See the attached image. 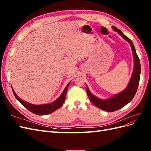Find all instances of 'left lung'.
Segmentation results:
<instances>
[{
    "label": "left lung",
    "instance_id": "1",
    "mask_svg": "<svg viewBox=\"0 0 151 151\" xmlns=\"http://www.w3.org/2000/svg\"><path fill=\"white\" fill-rule=\"evenodd\" d=\"M112 28L114 31L118 32L119 35L127 41L129 44L130 45L133 55V59H134V66H133L131 78L125 89L120 93L114 95L113 96L107 99H101L95 96L90 91L88 86L87 85V93L90 101L92 102L93 104L99 109L107 112H113L121 109L133 99L137 92L138 86L139 84L140 75V60L136 53L135 47L133 45L132 41L130 38L124 35L122 31H120L114 26H113Z\"/></svg>",
    "mask_w": 151,
    "mask_h": 151
}]
</instances>
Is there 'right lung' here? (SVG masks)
<instances>
[{
	"label": "right lung",
	"instance_id": "add662e5",
	"mask_svg": "<svg viewBox=\"0 0 151 151\" xmlns=\"http://www.w3.org/2000/svg\"><path fill=\"white\" fill-rule=\"evenodd\" d=\"M70 82L67 84L65 88L64 89L63 92L61 94V96H60L56 100L51 103H49V104H40V105L32 104H30V103L28 102H26L22 100L21 99H20L18 96H17V94L14 92V90L13 88H12V87H12V92H13V93L15 97L16 98V99L18 100L21 104L25 107V108H27L30 112H32V113L37 115H45V114H48L53 113L54 111L58 109L61 107V106L63 104L64 101H65L66 93L68 91V88L69 87V85H70Z\"/></svg>",
	"mask_w": 151,
	"mask_h": 151
}]
</instances>
